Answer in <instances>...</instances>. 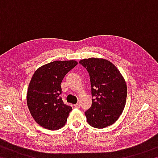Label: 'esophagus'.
Returning a JSON list of instances; mask_svg holds the SVG:
<instances>
[{
	"instance_id": "34e87169",
	"label": "esophagus",
	"mask_w": 158,
	"mask_h": 158,
	"mask_svg": "<svg viewBox=\"0 0 158 158\" xmlns=\"http://www.w3.org/2000/svg\"><path fill=\"white\" fill-rule=\"evenodd\" d=\"M74 106H75V108H77V109H79L80 108V104L79 103H77L74 105Z\"/></svg>"
}]
</instances>
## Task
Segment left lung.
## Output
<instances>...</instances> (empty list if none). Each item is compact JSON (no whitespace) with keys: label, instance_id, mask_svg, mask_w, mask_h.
<instances>
[{"label":"left lung","instance_id":"1","mask_svg":"<svg viewBox=\"0 0 158 158\" xmlns=\"http://www.w3.org/2000/svg\"><path fill=\"white\" fill-rule=\"evenodd\" d=\"M79 63L89 74L92 105L85 112L87 121L95 128L114 124L125 106L127 85L118 69L110 61L90 58Z\"/></svg>","mask_w":158,"mask_h":158}]
</instances>
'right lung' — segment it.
<instances>
[{"instance_id":"1","label":"right lung","mask_w":158,"mask_h":158,"mask_svg":"<svg viewBox=\"0 0 158 158\" xmlns=\"http://www.w3.org/2000/svg\"><path fill=\"white\" fill-rule=\"evenodd\" d=\"M77 65L74 60H55L35 72L28 85L27 105L31 116L42 127L55 130L65 125L73 108L60 97V84Z\"/></svg>"}]
</instances>
